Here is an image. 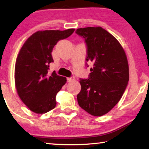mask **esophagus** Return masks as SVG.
I'll return each mask as SVG.
<instances>
[{"mask_svg":"<svg viewBox=\"0 0 149 149\" xmlns=\"http://www.w3.org/2000/svg\"><path fill=\"white\" fill-rule=\"evenodd\" d=\"M75 79V78L74 77H67V81L68 82H70V81H74Z\"/></svg>","mask_w":149,"mask_h":149,"instance_id":"obj_1","label":"esophagus"}]
</instances>
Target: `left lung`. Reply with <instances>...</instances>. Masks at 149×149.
I'll return each mask as SVG.
<instances>
[{
    "mask_svg": "<svg viewBox=\"0 0 149 149\" xmlns=\"http://www.w3.org/2000/svg\"><path fill=\"white\" fill-rule=\"evenodd\" d=\"M75 33L85 40V65L93 63L87 79H79L77 95L79 107L89 114L101 116L119 102L129 81V66L124 50L118 40L101 27L79 28Z\"/></svg>",
    "mask_w": 149,
    "mask_h": 149,
    "instance_id": "left-lung-1",
    "label": "left lung"
}]
</instances>
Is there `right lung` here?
I'll return each mask as SVG.
<instances>
[{
	"mask_svg": "<svg viewBox=\"0 0 149 149\" xmlns=\"http://www.w3.org/2000/svg\"><path fill=\"white\" fill-rule=\"evenodd\" d=\"M74 30L37 31L20 50L15 66V84L19 98L33 112L43 114L56 107V94L66 78L49 72V65L54 62L51 52L60 40L68 38Z\"/></svg>",
	"mask_w": 149,
	"mask_h": 149,
	"instance_id": "obj_1",
	"label": "right lung"
}]
</instances>
